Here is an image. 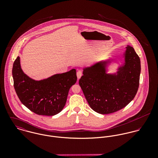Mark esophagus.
Segmentation results:
<instances>
[{"mask_svg": "<svg viewBox=\"0 0 158 158\" xmlns=\"http://www.w3.org/2000/svg\"><path fill=\"white\" fill-rule=\"evenodd\" d=\"M82 75H83V73H82V71H81V70H78V71L77 72V76L78 79H80Z\"/></svg>", "mask_w": 158, "mask_h": 158, "instance_id": "obj_1", "label": "esophagus"}]
</instances>
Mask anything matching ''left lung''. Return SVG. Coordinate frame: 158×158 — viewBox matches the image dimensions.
Wrapping results in <instances>:
<instances>
[{"label":"left lung","mask_w":158,"mask_h":158,"mask_svg":"<svg viewBox=\"0 0 158 158\" xmlns=\"http://www.w3.org/2000/svg\"><path fill=\"white\" fill-rule=\"evenodd\" d=\"M122 57L123 63L117 68L116 72H108V66L113 61L109 58L83 69L79 85L90 108L97 113L116 112L135 97L139 85L140 60L129 45Z\"/></svg>","instance_id":"8db88e82"}]
</instances>
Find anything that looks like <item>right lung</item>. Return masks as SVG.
Listing matches in <instances>:
<instances>
[{
    "label": "right lung",
    "instance_id": "obj_1",
    "mask_svg": "<svg viewBox=\"0 0 158 158\" xmlns=\"http://www.w3.org/2000/svg\"><path fill=\"white\" fill-rule=\"evenodd\" d=\"M12 75L14 88L21 103L41 115L60 113L66 105L69 90L77 80L75 69L45 79L34 80L23 72L19 56L13 63Z\"/></svg>",
    "mask_w": 158,
    "mask_h": 158
}]
</instances>
